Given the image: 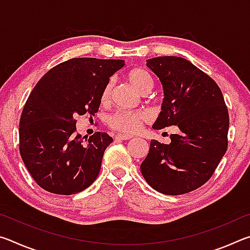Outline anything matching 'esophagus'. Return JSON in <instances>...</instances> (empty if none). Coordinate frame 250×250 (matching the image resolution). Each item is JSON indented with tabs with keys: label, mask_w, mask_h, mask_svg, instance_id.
<instances>
[{
	"label": "esophagus",
	"mask_w": 250,
	"mask_h": 250,
	"mask_svg": "<svg viewBox=\"0 0 250 250\" xmlns=\"http://www.w3.org/2000/svg\"><path fill=\"white\" fill-rule=\"evenodd\" d=\"M132 138L131 137V135H128V134H116V137H115V140H117V141H119V140H130V139Z\"/></svg>",
	"instance_id": "esophagus-1"
}]
</instances>
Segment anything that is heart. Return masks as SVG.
Instances as JSON below:
<instances>
[{
    "label": "heart",
    "mask_w": 250,
    "mask_h": 250,
    "mask_svg": "<svg viewBox=\"0 0 250 250\" xmlns=\"http://www.w3.org/2000/svg\"><path fill=\"white\" fill-rule=\"evenodd\" d=\"M128 79L137 89L146 94L153 86V80L151 75L142 68H133L128 73ZM113 83L111 80L104 84L100 95L101 104H108L111 97ZM146 120L145 113L140 111H128V110H119L108 117V125L112 130L122 133H134L141 128L143 121Z\"/></svg>",
    "instance_id": "1"
}]
</instances>
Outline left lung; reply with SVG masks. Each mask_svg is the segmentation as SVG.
Here are the masks:
<instances>
[{"mask_svg": "<svg viewBox=\"0 0 250 250\" xmlns=\"http://www.w3.org/2000/svg\"><path fill=\"white\" fill-rule=\"evenodd\" d=\"M146 66L164 90L153 129L176 125L170 145L152 140L141 173L152 188L181 195L201 188L214 174L228 146L229 116L221 88L188 59L155 57Z\"/></svg>", "mask_w": 250, "mask_h": 250, "instance_id": "1", "label": "left lung"}]
</instances>
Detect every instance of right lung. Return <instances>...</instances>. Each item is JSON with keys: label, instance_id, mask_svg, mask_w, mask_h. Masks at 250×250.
I'll return each mask as SVG.
<instances>
[{"label": "right lung", "instance_id": "1", "mask_svg": "<svg viewBox=\"0 0 250 250\" xmlns=\"http://www.w3.org/2000/svg\"><path fill=\"white\" fill-rule=\"evenodd\" d=\"M122 59L71 58L53 67L34 87L20 119V153L34 181L45 191L71 195L83 191L99 174L105 132L83 140L76 116H95L110 76Z\"/></svg>", "mask_w": 250, "mask_h": 250}]
</instances>
